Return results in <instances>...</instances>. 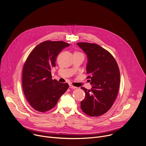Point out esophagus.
<instances>
[{"label":"esophagus","mask_w":146,"mask_h":146,"mask_svg":"<svg viewBox=\"0 0 146 146\" xmlns=\"http://www.w3.org/2000/svg\"><path fill=\"white\" fill-rule=\"evenodd\" d=\"M69 88H70V89H76V88H77V87H74V86H72V85H70V86H69Z\"/></svg>","instance_id":"34e87169"}]
</instances>
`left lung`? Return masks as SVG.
Wrapping results in <instances>:
<instances>
[{"mask_svg": "<svg viewBox=\"0 0 146 146\" xmlns=\"http://www.w3.org/2000/svg\"><path fill=\"white\" fill-rule=\"evenodd\" d=\"M87 54V73L92 88L88 90L81 87L86 97L81 102L85 114L98 117L112 107L119 87L120 73L113 56L100 46L90 43H77Z\"/></svg>", "mask_w": 146, "mask_h": 146, "instance_id": "obj_1", "label": "left lung"}]
</instances>
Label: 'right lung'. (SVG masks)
<instances>
[{"mask_svg": "<svg viewBox=\"0 0 146 146\" xmlns=\"http://www.w3.org/2000/svg\"><path fill=\"white\" fill-rule=\"evenodd\" d=\"M70 44L62 41H45L28 55L23 69V88L29 105L35 110L46 112L54 108L68 90V83L52 79L51 69L56 57Z\"/></svg>", "mask_w": 146, "mask_h": 146, "instance_id": "1", "label": "right lung"}]
</instances>
